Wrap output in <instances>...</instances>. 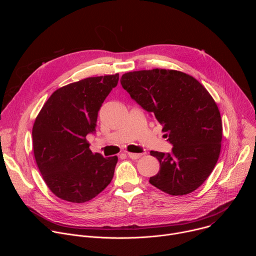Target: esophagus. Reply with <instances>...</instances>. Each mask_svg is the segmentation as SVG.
I'll list each match as a JSON object with an SVG mask.
<instances>
[{"instance_id": "esophagus-1", "label": "esophagus", "mask_w": 256, "mask_h": 256, "mask_svg": "<svg viewBox=\"0 0 256 256\" xmlns=\"http://www.w3.org/2000/svg\"><path fill=\"white\" fill-rule=\"evenodd\" d=\"M142 154H136V153H128V158H130V159H132V160H136V159L140 158V157H142Z\"/></svg>"}]
</instances>
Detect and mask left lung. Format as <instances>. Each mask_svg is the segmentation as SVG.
I'll return each instance as SVG.
<instances>
[{
	"mask_svg": "<svg viewBox=\"0 0 256 256\" xmlns=\"http://www.w3.org/2000/svg\"><path fill=\"white\" fill-rule=\"evenodd\" d=\"M122 86L163 126L171 153L151 151L160 163L150 184L170 196L198 188L212 173L221 152L223 126L218 108L192 76L175 70L128 72Z\"/></svg>",
	"mask_w": 256,
	"mask_h": 256,
	"instance_id": "1",
	"label": "left lung"
}]
</instances>
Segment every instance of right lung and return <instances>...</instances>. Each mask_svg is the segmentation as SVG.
<instances>
[{"label":"right lung","mask_w":256,"mask_h":256,"mask_svg":"<svg viewBox=\"0 0 256 256\" xmlns=\"http://www.w3.org/2000/svg\"><path fill=\"white\" fill-rule=\"evenodd\" d=\"M118 74L90 77L56 90L36 116L33 153L42 178L58 198L82 204L110 184L118 157L104 158L89 149L98 112Z\"/></svg>","instance_id":"add662e5"}]
</instances>
